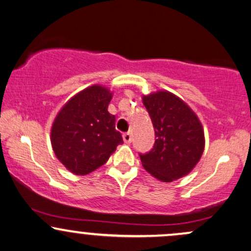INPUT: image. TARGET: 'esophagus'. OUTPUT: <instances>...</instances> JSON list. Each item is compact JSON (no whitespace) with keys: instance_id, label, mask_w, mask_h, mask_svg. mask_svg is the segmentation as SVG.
<instances>
[{"instance_id":"34e87169","label":"esophagus","mask_w":251,"mask_h":251,"mask_svg":"<svg viewBox=\"0 0 251 251\" xmlns=\"http://www.w3.org/2000/svg\"><path fill=\"white\" fill-rule=\"evenodd\" d=\"M123 139L126 144H129L132 142V134L131 132H126V133L123 134Z\"/></svg>"}]
</instances>
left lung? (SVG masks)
Returning a JSON list of instances; mask_svg holds the SVG:
<instances>
[{
    "mask_svg": "<svg viewBox=\"0 0 251 251\" xmlns=\"http://www.w3.org/2000/svg\"><path fill=\"white\" fill-rule=\"evenodd\" d=\"M154 127V146L140 154L144 169L155 179L171 183L189 175L200 162L205 146L201 120L191 107L169 91L143 96Z\"/></svg>",
    "mask_w": 251,
    "mask_h": 251,
    "instance_id": "1",
    "label": "left lung"
}]
</instances>
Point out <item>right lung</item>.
<instances>
[{
  "instance_id": "right-lung-1",
  "label": "right lung",
  "mask_w": 251,
  "mask_h": 251,
  "mask_svg": "<svg viewBox=\"0 0 251 251\" xmlns=\"http://www.w3.org/2000/svg\"><path fill=\"white\" fill-rule=\"evenodd\" d=\"M112 92L92 85L68 100L57 112L50 128L56 158L68 171L85 176L103 165L123 144L116 117L108 112Z\"/></svg>"
}]
</instances>
